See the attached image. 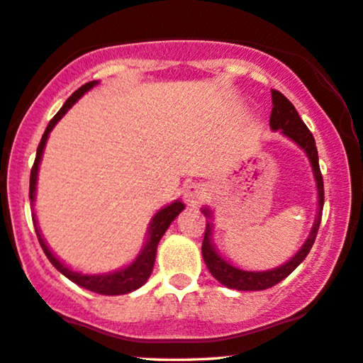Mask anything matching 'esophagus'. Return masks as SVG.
Segmentation results:
<instances>
[{
  "instance_id": "34e87169",
  "label": "esophagus",
  "mask_w": 363,
  "mask_h": 363,
  "mask_svg": "<svg viewBox=\"0 0 363 363\" xmlns=\"http://www.w3.org/2000/svg\"><path fill=\"white\" fill-rule=\"evenodd\" d=\"M208 197V189L203 184H189L184 189V199L189 206H196Z\"/></svg>"
}]
</instances>
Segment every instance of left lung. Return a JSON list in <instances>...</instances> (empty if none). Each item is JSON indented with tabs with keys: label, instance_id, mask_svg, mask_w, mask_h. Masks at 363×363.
<instances>
[{
	"label": "left lung",
	"instance_id": "left-lung-1",
	"mask_svg": "<svg viewBox=\"0 0 363 363\" xmlns=\"http://www.w3.org/2000/svg\"><path fill=\"white\" fill-rule=\"evenodd\" d=\"M272 100H273V110L272 117H269V127L274 132H281V135L288 137L291 142L300 147L306 154V157L310 160L311 172H313L315 182H316V196H318V208H316L315 223L311 226V231L308 238H306L303 245L295 255L291 256L286 263L277 266V268L264 269V272H250V269H242L240 266H235L229 263L228 259H224L219 255L218 247L214 245L213 238V211L208 206L201 209L206 218V233L203 240V258L204 263L208 266L211 274L218 279L219 283L224 286L231 288V290L238 291H258L266 290V288H272L274 284H278L281 279H284L288 274L295 272V268L306 258V255L310 253L311 246H313L316 233H318L320 221H322V211H323V177L320 172V164H318V150H316L315 139L308 130V127L305 125L300 116H298L296 108L293 107V104L284 97L283 94H279L278 90H272Z\"/></svg>",
	"mask_w": 363,
	"mask_h": 363
}]
</instances>
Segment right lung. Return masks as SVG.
<instances>
[{
    "mask_svg": "<svg viewBox=\"0 0 363 363\" xmlns=\"http://www.w3.org/2000/svg\"><path fill=\"white\" fill-rule=\"evenodd\" d=\"M99 85V80L89 82V84L82 85L79 90L73 91V94L68 97V100L63 104V107L58 110V113L55 116L52 121H50L47 130H45L43 137H41L38 149H36V159L33 164V169H31L30 174V203L31 206H35V199H36V181H38V171H40V162L41 157H43V150L45 145H47L48 135L50 132L53 130V127L62 121V117L70 110L75 102H79V99L84 97L86 91L94 89V86ZM186 206L182 204L181 199L172 201L171 204L164 206L160 208L157 213L154 214V218L150 219L149 228H147V238H145L144 246L139 251V255L135 256V259L132 263H128L123 268H118L116 272H108V273H99V274H89V273H82L77 272V269L70 268V266L63 263L62 259L58 258L57 255L50 250V246L45 241L43 235H41V229L38 226V219H36V213L33 211V224H35V231L36 236H38V241L41 247H43L45 255L50 259L55 268L58 269L63 277H67L70 281H73L79 286L85 288V290L99 293V295H108V296H116V295H125V293H130L140 288L142 284L147 281L150 273H152L154 268V261H155V253H157V245L160 241V238L164 236V233L167 231V228L171 226V223L177 218L181 211H184Z\"/></svg>",
    "mask_w": 363,
    "mask_h": 363,
    "instance_id": "right-lung-1",
    "label": "right lung"
}]
</instances>
